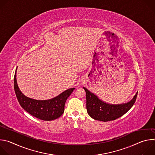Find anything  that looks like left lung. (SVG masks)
Masks as SVG:
<instances>
[{
  "mask_svg": "<svg viewBox=\"0 0 155 155\" xmlns=\"http://www.w3.org/2000/svg\"><path fill=\"white\" fill-rule=\"evenodd\" d=\"M86 92V109L88 115L92 118L108 121L115 120L125 114L133 106L137 98V92L130 101L119 104H110L100 99L97 95L83 87Z\"/></svg>",
  "mask_w": 155,
  "mask_h": 155,
  "instance_id": "1",
  "label": "left lung"
}]
</instances>
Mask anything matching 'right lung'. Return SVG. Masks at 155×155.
<instances>
[{
	"label": "right lung",
	"mask_w": 155,
	"mask_h": 155,
	"mask_svg": "<svg viewBox=\"0 0 155 155\" xmlns=\"http://www.w3.org/2000/svg\"><path fill=\"white\" fill-rule=\"evenodd\" d=\"M17 68L14 77V88L16 97L21 107L31 115L43 121H51L60 117L64 113L66 100L75 88H69L58 96L48 100H36L29 98L23 94L18 86Z\"/></svg>",
	"instance_id": "right-lung-1"
}]
</instances>
